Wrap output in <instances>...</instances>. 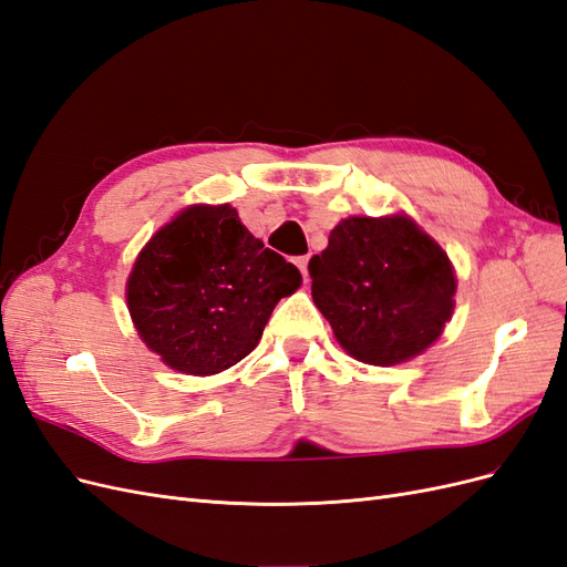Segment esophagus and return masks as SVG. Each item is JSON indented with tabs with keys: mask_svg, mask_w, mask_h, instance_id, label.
Here are the masks:
<instances>
[{
	"mask_svg": "<svg viewBox=\"0 0 567 567\" xmlns=\"http://www.w3.org/2000/svg\"><path fill=\"white\" fill-rule=\"evenodd\" d=\"M296 265L300 267V271H302V277H305V281H310V271H307V265H310V255H302V257H298V260H296Z\"/></svg>",
	"mask_w": 567,
	"mask_h": 567,
	"instance_id": "obj_1",
	"label": "esophagus"
}]
</instances>
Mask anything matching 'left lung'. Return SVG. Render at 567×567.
Listing matches in <instances>:
<instances>
[{"instance_id":"left-lung-1","label":"left lung","mask_w":567,"mask_h":567,"mask_svg":"<svg viewBox=\"0 0 567 567\" xmlns=\"http://www.w3.org/2000/svg\"><path fill=\"white\" fill-rule=\"evenodd\" d=\"M310 274L312 300L338 346L371 367L423 354L454 315L450 255L406 213L340 219Z\"/></svg>"}]
</instances>
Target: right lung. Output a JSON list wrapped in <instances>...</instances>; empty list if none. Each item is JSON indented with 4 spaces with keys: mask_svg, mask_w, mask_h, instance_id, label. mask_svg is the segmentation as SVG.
<instances>
[{
    "mask_svg": "<svg viewBox=\"0 0 567 567\" xmlns=\"http://www.w3.org/2000/svg\"><path fill=\"white\" fill-rule=\"evenodd\" d=\"M300 284L298 267L265 248L229 203H194L136 255L125 300L165 367L215 375L257 348L274 307Z\"/></svg>",
    "mask_w": 567,
    "mask_h": 567,
    "instance_id": "right-lung-1",
    "label": "right lung"
}]
</instances>
